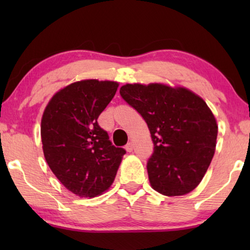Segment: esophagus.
<instances>
[{"label": "esophagus", "mask_w": 250, "mask_h": 250, "mask_svg": "<svg viewBox=\"0 0 250 250\" xmlns=\"http://www.w3.org/2000/svg\"><path fill=\"white\" fill-rule=\"evenodd\" d=\"M126 150H127L128 152H132L133 151V149H134V145H133V142H128L127 145H126Z\"/></svg>", "instance_id": "obj_1"}]
</instances>
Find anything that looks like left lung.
Wrapping results in <instances>:
<instances>
[{
    "instance_id": "1",
    "label": "left lung",
    "mask_w": 250,
    "mask_h": 250,
    "mask_svg": "<svg viewBox=\"0 0 250 250\" xmlns=\"http://www.w3.org/2000/svg\"><path fill=\"white\" fill-rule=\"evenodd\" d=\"M119 93L151 134L153 152L146 163L151 187L165 196L192 191L216 146L217 124L206 102L187 88L163 84H126Z\"/></svg>"
}]
</instances>
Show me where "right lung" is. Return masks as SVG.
I'll return each instance as SVG.
<instances>
[{
	"label": "right lung",
	"instance_id": "obj_1",
	"mask_svg": "<svg viewBox=\"0 0 250 250\" xmlns=\"http://www.w3.org/2000/svg\"><path fill=\"white\" fill-rule=\"evenodd\" d=\"M117 87L116 82H76L58 92L44 110L41 138L47 165L80 197H97L107 190L126 153L98 124Z\"/></svg>",
	"mask_w": 250,
	"mask_h": 250
}]
</instances>
